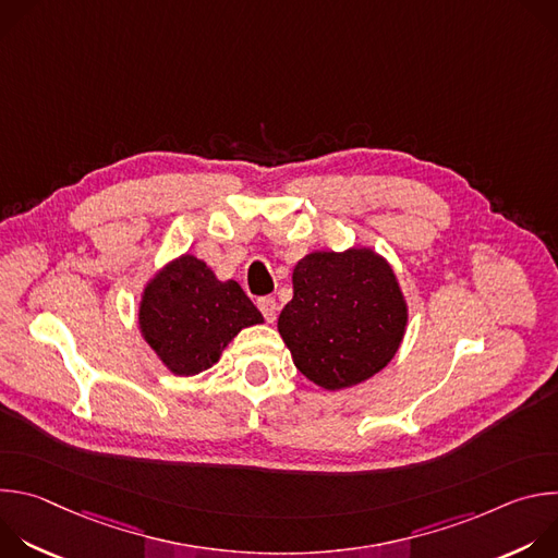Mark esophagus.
Here are the masks:
<instances>
[{
	"instance_id": "34e87169",
	"label": "esophagus",
	"mask_w": 558,
	"mask_h": 558,
	"mask_svg": "<svg viewBox=\"0 0 558 558\" xmlns=\"http://www.w3.org/2000/svg\"><path fill=\"white\" fill-rule=\"evenodd\" d=\"M258 308H260V313L265 315V320H267V323H274V320H276L278 304H276V300H274L271 295H263V298H258Z\"/></svg>"
}]
</instances>
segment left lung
I'll use <instances>...</instances> for the list:
<instances>
[{"instance_id":"8db88e82","label":"left lung","mask_w":558,"mask_h":558,"mask_svg":"<svg viewBox=\"0 0 558 558\" xmlns=\"http://www.w3.org/2000/svg\"><path fill=\"white\" fill-rule=\"evenodd\" d=\"M409 306L392 267L368 247L313 252L293 269L278 331L298 371L327 390L379 373L400 349Z\"/></svg>"}]
</instances>
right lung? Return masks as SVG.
Returning <instances> with one entry per match:
<instances>
[{"label": "right lung", "mask_w": 558, "mask_h": 558, "mask_svg": "<svg viewBox=\"0 0 558 558\" xmlns=\"http://www.w3.org/2000/svg\"><path fill=\"white\" fill-rule=\"evenodd\" d=\"M263 313L235 280H218L196 256L168 263L143 289L138 329L174 375H196L220 360L225 347Z\"/></svg>", "instance_id": "1"}]
</instances>
